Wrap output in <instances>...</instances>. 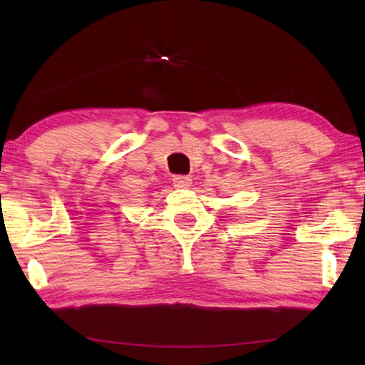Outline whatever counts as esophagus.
<instances>
[{
    "mask_svg": "<svg viewBox=\"0 0 365 365\" xmlns=\"http://www.w3.org/2000/svg\"><path fill=\"white\" fill-rule=\"evenodd\" d=\"M172 182H174V187H177V188L191 187V178L187 175H175L174 178H172Z\"/></svg>",
    "mask_w": 365,
    "mask_h": 365,
    "instance_id": "obj_1",
    "label": "esophagus"
}]
</instances>
